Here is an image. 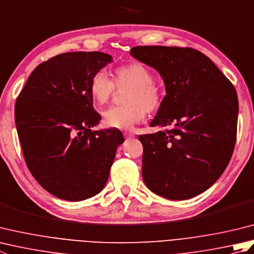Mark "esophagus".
<instances>
[{
  "mask_svg": "<svg viewBox=\"0 0 254 254\" xmlns=\"http://www.w3.org/2000/svg\"><path fill=\"white\" fill-rule=\"evenodd\" d=\"M124 136H126L127 138H132V137H134V133H132V132H124Z\"/></svg>",
  "mask_w": 254,
  "mask_h": 254,
  "instance_id": "esophagus-1",
  "label": "esophagus"
}]
</instances>
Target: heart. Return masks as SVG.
<instances>
[{"mask_svg":"<svg viewBox=\"0 0 254 254\" xmlns=\"http://www.w3.org/2000/svg\"><path fill=\"white\" fill-rule=\"evenodd\" d=\"M116 87L130 89L124 97L126 105L111 107L102 115V121L108 127L131 130L144 120L146 112L154 113L163 106V88L154 80L152 69L139 62L116 67L113 80L105 72H96L90 78L89 94L101 106L110 100Z\"/></svg>","mask_w":254,"mask_h":254,"instance_id":"heart-1","label":"heart"}]
</instances>
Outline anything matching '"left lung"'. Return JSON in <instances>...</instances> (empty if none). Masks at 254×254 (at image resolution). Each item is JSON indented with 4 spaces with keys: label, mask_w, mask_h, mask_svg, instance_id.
<instances>
[{
    "label": "left lung",
    "mask_w": 254,
    "mask_h": 254,
    "mask_svg": "<svg viewBox=\"0 0 254 254\" xmlns=\"http://www.w3.org/2000/svg\"><path fill=\"white\" fill-rule=\"evenodd\" d=\"M130 53L157 69L167 93L150 123L166 128L138 136L145 185L166 198H191L212 187L229 164L237 91L210 59L192 48L138 46Z\"/></svg>",
    "instance_id": "8db88e82"
}]
</instances>
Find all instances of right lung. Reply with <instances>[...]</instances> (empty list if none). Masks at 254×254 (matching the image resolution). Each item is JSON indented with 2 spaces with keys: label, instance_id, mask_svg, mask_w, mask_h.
I'll return each mask as SVG.
<instances>
[{
  "label": "right lung",
  "instance_id": "add662e5",
  "mask_svg": "<svg viewBox=\"0 0 254 254\" xmlns=\"http://www.w3.org/2000/svg\"><path fill=\"white\" fill-rule=\"evenodd\" d=\"M112 61L102 52H67L40 63L15 104V123L26 165L38 183L66 201L99 193L117 148L115 128L94 131L100 115L89 94L90 78Z\"/></svg>",
  "mask_w": 254,
  "mask_h": 254
}]
</instances>
